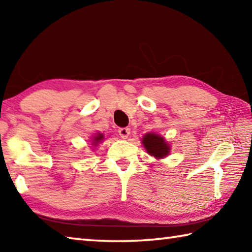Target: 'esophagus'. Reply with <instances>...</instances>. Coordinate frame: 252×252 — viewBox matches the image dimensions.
Listing matches in <instances>:
<instances>
[{
    "label": "esophagus",
    "instance_id": "esophagus-1",
    "mask_svg": "<svg viewBox=\"0 0 252 252\" xmlns=\"http://www.w3.org/2000/svg\"><path fill=\"white\" fill-rule=\"evenodd\" d=\"M118 132H119V134H120L121 138H123V139H126L127 136L130 135V129H129V127H120Z\"/></svg>",
    "mask_w": 252,
    "mask_h": 252
}]
</instances>
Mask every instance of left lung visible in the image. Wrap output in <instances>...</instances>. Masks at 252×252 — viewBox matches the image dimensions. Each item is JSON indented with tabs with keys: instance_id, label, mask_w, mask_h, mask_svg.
Listing matches in <instances>:
<instances>
[{
	"instance_id": "obj_1",
	"label": "left lung",
	"mask_w": 252,
	"mask_h": 252,
	"mask_svg": "<svg viewBox=\"0 0 252 252\" xmlns=\"http://www.w3.org/2000/svg\"><path fill=\"white\" fill-rule=\"evenodd\" d=\"M142 143L144 148L147 149L148 153H150L151 156L158 158V159L168 156L170 150L168 143L164 141V139L155 133H148L144 135Z\"/></svg>"
}]
</instances>
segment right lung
I'll return each mask as SVG.
<instances>
[{
	"label": "right lung",
	"mask_w": 252,
	"mask_h": 252,
	"mask_svg": "<svg viewBox=\"0 0 252 252\" xmlns=\"http://www.w3.org/2000/svg\"><path fill=\"white\" fill-rule=\"evenodd\" d=\"M102 139H103V135H102L101 133H99V134H97V135L95 136V138H94V141H93V143L96 144L97 142H100Z\"/></svg>",
	"instance_id": "1"
}]
</instances>
